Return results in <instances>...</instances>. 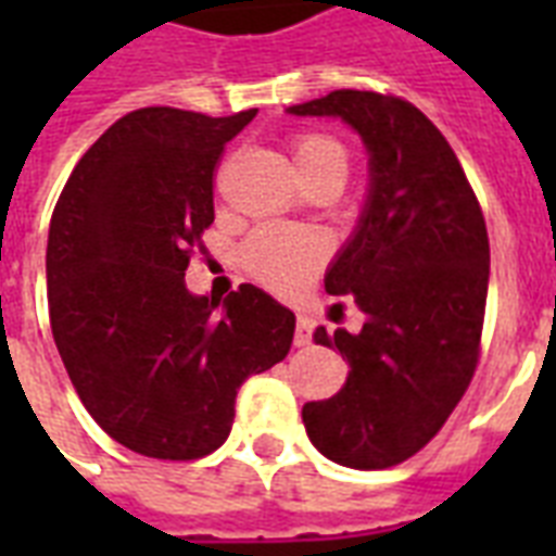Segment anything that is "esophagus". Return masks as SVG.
Listing matches in <instances>:
<instances>
[{"label":"esophagus","mask_w":556,"mask_h":556,"mask_svg":"<svg viewBox=\"0 0 556 556\" xmlns=\"http://www.w3.org/2000/svg\"><path fill=\"white\" fill-rule=\"evenodd\" d=\"M314 338V320L312 317H296V331H294V343L296 346H308Z\"/></svg>","instance_id":"obj_1"}]
</instances>
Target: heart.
Returning a JSON list of instances; mask_svg holds the SVG:
<instances>
[{
	"mask_svg": "<svg viewBox=\"0 0 556 556\" xmlns=\"http://www.w3.org/2000/svg\"><path fill=\"white\" fill-rule=\"evenodd\" d=\"M296 167L305 185L317 181H346L349 152L329 132H296L291 138ZM329 256L326 239L312 230H286V227H262L244 242L242 265L256 282L274 294H296L308 286V279L323 268Z\"/></svg>",
	"mask_w": 556,
	"mask_h": 556,
	"instance_id": "b5f03b06",
	"label": "heart"
}]
</instances>
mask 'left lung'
I'll return each mask as SVG.
<instances>
[{"label":"left lung","instance_id":"8db88e82","mask_svg":"<svg viewBox=\"0 0 556 556\" xmlns=\"http://www.w3.org/2000/svg\"><path fill=\"white\" fill-rule=\"evenodd\" d=\"M288 112L343 117L371 169L357 233L326 274V291L355 296L366 323L357 334L314 331L352 371L338 395L303 406L305 432L338 465L395 467L435 439L473 380L491 274L482 207L409 100L338 89Z\"/></svg>","mask_w":556,"mask_h":556}]
</instances>
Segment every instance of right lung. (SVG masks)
<instances>
[{
  "instance_id": "right-lung-1",
  "label": "right lung",
  "mask_w": 556,
  "mask_h": 556,
  "mask_svg": "<svg viewBox=\"0 0 556 556\" xmlns=\"http://www.w3.org/2000/svg\"><path fill=\"white\" fill-rule=\"evenodd\" d=\"M253 115L135 109L56 199L46 253L56 352L91 418L141 456L190 462L222 447L239 387L294 340V314L260 288L239 286L216 314L218 300L185 286L216 216L225 143Z\"/></svg>"
}]
</instances>
